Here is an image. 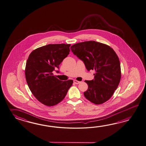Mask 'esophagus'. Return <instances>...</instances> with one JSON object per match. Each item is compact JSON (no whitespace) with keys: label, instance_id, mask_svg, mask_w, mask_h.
Listing matches in <instances>:
<instances>
[{"label":"esophagus","instance_id":"obj_1","mask_svg":"<svg viewBox=\"0 0 146 146\" xmlns=\"http://www.w3.org/2000/svg\"><path fill=\"white\" fill-rule=\"evenodd\" d=\"M74 83L76 84H78L80 83V81H78V80H74Z\"/></svg>","mask_w":146,"mask_h":146}]
</instances>
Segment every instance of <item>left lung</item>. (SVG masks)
Returning a JSON list of instances; mask_svg holds the SVG:
<instances>
[{"label": "left lung", "instance_id": "8db88e82", "mask_svg": "<svg viewBox=\"0 0 146 146\" xmlns=\"http://www.w3.org/2000/svg\"><path fill=\"white\" fill-rule=\"evenodd\" d=\"M71 49L83 61L88 71H95L94 80H85L88 86L84 92L85 98L96 104L108 101L121 78L120 62L115 52L110 46L93 40L77 43Z\"/></svg>", "mask_w": 146, "mask_h": 146}]
</instances>
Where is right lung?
Masks as SVG:
<instances>
[{
    "label": "right lung",
    "instance_id": "1",
    "mask_svg": "<svg viewBox=\"0 0 146 146\" xmlns=\"http://www.w3.org/2000/svg\"><path fill=\"white\" fill-rule=\"evenodd\" d=\"M70 44H49L38 48L27 60L25 74L33 95L40 102L53 106L62 100L73 80L62 81L52 73L70 52Z\"/></svg>",
    "mask_w": 146,
    "mask_h": 146
}]
</instances>
